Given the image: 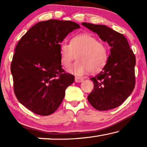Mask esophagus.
Returning <instances> with one entry per match:
<instances>
[{
    "label": "esophagus",
    "mask_w": 147,
    "mask_h": 147,
    "mask_svg": "<svg viewBox=\"0 0 147 147\" xmlns=\"http://www.w3.org/2000/svg\"><path fill=\"white\" fill-rule=\"evenodd\" d=\"M75 81H76V82H81L83 81V79H82V78H80V77H76Z\"/></svg>",
    "instance_id": "34e87169"
}]
</instances>
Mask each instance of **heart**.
Here are the masks:
<instances>
[{
  "mask_svg": "<svg viewBox=\"0 0 147 147\" xmlns=\"http://www.w3.org/2000/svg\"><path fill=\"white\" fill-rule=\"evenodd\" d=\"M60 61L64 67H68L71 62L77 60L69 69L76 76H82L90 71L97 73L105 67L109 52L107 45L90 34H78L71 38L69 44L63 43L59 47Z\"/></svg>",
  "mask_w": 147,
  "mask_h": 147,
  "instance_id": "heart-1",
  "label": "heart"
}]
</instances>
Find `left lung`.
<instances>
[{"instance_id": "8db88e82", "label": "left lung", "mask_w": 147, "mask_h": 147, "mask_svg": "<svg viewBox=\"0 0 147 147\" xmlns=\"http://www.w3.org/2000/svg\"><path fill=\"white\" fill-rule=\"evenodd\" d=\"M96 33L110 49L108 62L97 76L92 78L94 90L88 96L90 104L98 110L117 108L127 99L135 86V55L122 34L106 25L82 23Z\"/></svg>"}]
</instances>
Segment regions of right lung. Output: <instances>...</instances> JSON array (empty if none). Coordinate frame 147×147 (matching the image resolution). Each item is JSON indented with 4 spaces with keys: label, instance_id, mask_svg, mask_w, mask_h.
<instances>
[{
    "label": "right lung",
    "instance_id": "add662e5",
    "mask_svg": "<svg viewBox=\"0 0 147 147\" xmlns=\"http://www.w3.org/2000/svg\"><path fill=\"white\" fill-rule=\"evenodd\" d=\"M80 26L75 22L48 20L29 29L17 43L11 65L14 92L20 103L41 116L59 108L74 82L60 61V43Z\"/></svg>",
    "mask_w": 147,
    "mask_h": 147
}]
</instances>
